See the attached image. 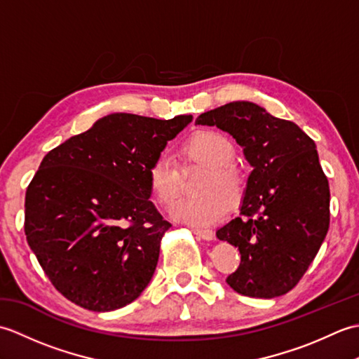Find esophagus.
Segmentation results:
<instances>
[{
  "instance_id": "esophagus-1",
  "label": "esophagus",
  "mask_w": 359,
  "mask_h": 359,
  "mask_svg": "<svg viewBox=\"0 0 359 359\" xmlns=\"http://www.w3.org/2000/svg\"><path fill=\"white\" fill-rule=\"evenodd\" d=\"M191 231L197 236V238H202L205 241H211L212 238H215V233H212L211 230H207V228H196V226H193Z\"/></svg>"
}]
</instances>
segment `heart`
Wrapping results in <instances>:
<instances>
[{
    "label": "heart",
    "instance_id": "b5f03b06",
    "mask_svg": "<svg viewBox=\"0 0 359 359\" xmlns=\"http://www.w3.org/2000/svg\"><path fill=\"white\" fill-rule=\"evenodd\" d=\"M182 158L207 166L196 193L199 196L182 199L171 208L172 219L193 226H208L219 222L226 211L239 207L247 189V179L233 163L236 148L233 142L216 131H201L184 143ZM151 191L162 205H171L180 193L179 165L168 154H160L148 168Z\"/></svg>",
    "mask_w": 359,
    "mask_h": 359
}]
</instances>
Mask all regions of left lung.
<instances>
[{"label":"left lung","mask_w":359,"mask_h":359,"mask_svg":"<svg viewBox=\"0 0 359 359\" xmlns=\"http://www.w3.org/2000/svg\"><path fill=\"white\" fill-rule=\"evenodd\" d=\"M196 125L230 134L253 168L241 205L243 217L216 231L241 253L226 284L250 297L285 294L313 262L329 231V180L315 142L293 121L251 102L203 112Z\"/></svg>","instance_id":"8db88e82"}]
</instances>
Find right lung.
<instances>
[{"mask_svg":"<svg viewBox=\"0 0 359 359\" xmlns=\"http://www.w3.org/2000/svg\"><path fill=\"white\" fill-rule=\"evenodd\" d=\"M191 121L109 114L44 156L26 191L25 231L67 299L111 311L148 287L171 226L149 201L148 168Z\"/></svg>","mask_w":359,"mask_h":359,"instance_id":"1","label":"right lung"}]
</instances>
